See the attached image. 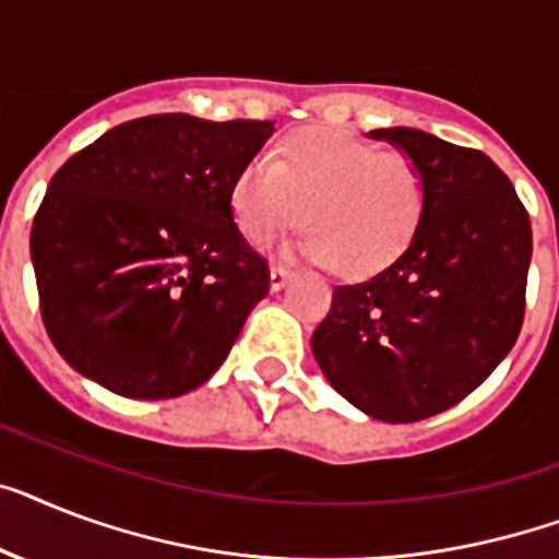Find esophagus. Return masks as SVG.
<instances>
[{"label": "esophagus", "instance_id": "1", "mask_svg": "<svg viewBox=\"0 0 559 559\" xmlns=\"http://www.w3.org/2000/svg\"><path fill=\"white\" fill-rule=\"evenodd\" d=\"M289 275H293V272H289L287 266L272 264V270H270V289H272V293H278V289L289 281Z\"/></svg>", "mask_w": 559, "mask_h": 559}]
</instances>
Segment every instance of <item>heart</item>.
Segmentation results:
<instances>
[{"label": "heart", "instance_id": "1", "mask_svg": "<svg viewBox=\"0 0 559 559\" xmlns=\"http://www.w3.org/2000/svg\"><path fill=\"white\" fill-rule=\"evenodd\" d=\"M229 209L252 247H270L301 221L304 255L365 278L413 240L425 180L405 152H382L347 131L301 129L281 140L270 163L240 169Z\"/></svg>", "mask_w": 559, "mask_h": 559}]
</instances>
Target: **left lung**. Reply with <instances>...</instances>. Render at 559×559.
Returning <instances> with one entry per match:
<instances>
[{
  "mask_svg": "<svg viewBox=\"0 0 559 559\" xmlns=\"http://www.w3.org/2000/svg\"><path fill=\"white\" fill-rule=\"evenodd\" d=\"M370 138L419 166L425 212L393 264L333 289L312 356L367 416L419 421L462 402L514 347L531 221L488 154L419 129H376Z\"/></svg>",
  "mask_w": 559,
  "mask_h": 559,
  "instance_id": "8db88e82",
  "label": "left lung"
}]
</instances>
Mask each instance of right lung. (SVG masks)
Listing matches in <instances>:
<instances>
[{"label": "right lung", "mask_w": 559, "mask_h": 559, "mask_svg": "<svg viewBox=\"0 0 559 559\" xmlns=\"http://www.w3.org/2000/svg\"><path fill=\"white\" fill-rule=\"evenodd\" d=\"M270 120L152 115L106 131L51 177L31 229L39 310L76 373L117 396L201 388L270 293L229 192Z\"/></svg>", "instance_id": "obj_1"}]
</instances>
